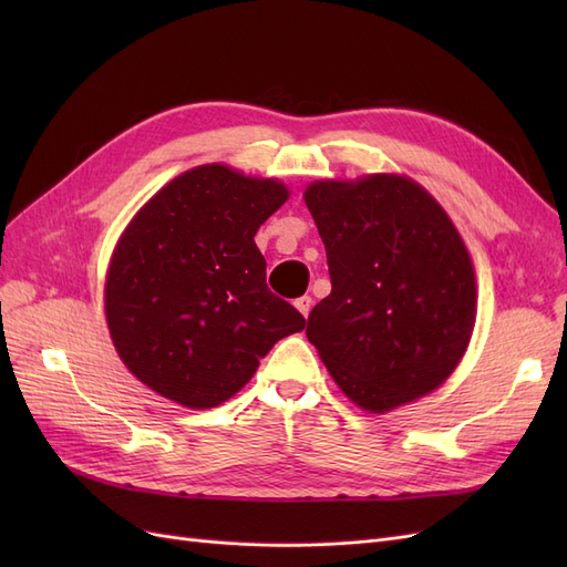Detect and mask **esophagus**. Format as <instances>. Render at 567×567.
Instances as JSON below:
<instances>
[{
  "instance_id": "1",
  "label": "esophagus",
  "mask_w": 567,
  "mask_h": 567,
  "mask_svg": "<svg viewBox=\"0 0 567 567\" xmlns=\"http://www.w3.org/2000/svg\"><path fill=\"white\" fill-rule=\"evenodd\" d=\"M296 307H298L302 317H307V315H310V310H312V298H310V296L298 298V300H296Z\"/></svg>"
}]
</instances>
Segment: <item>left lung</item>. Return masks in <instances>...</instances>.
Returning a JSON list of instances; mask_svg holds the SVG:
<instances>
[{"instance_id": "obj_1", "label": "left lung", "mask_w": 567, "mask_h": 567, "mask_svg": "<svg viewBox=\"0 0 567 567\" xmlns=\"http://www.w3.org/2000/svg\"><path fill=\"white\" fill-rule=\"evenodd\" d=\"M331 274L307 338L348 398L373 414L435 390L475 323L466 246L416 182L371 175L305 192Z\"/></svg>"}]
</instances>
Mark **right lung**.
I'll list each match as a JSON object with an SVG mask.
<instances>
[{"label": "right lung", "instance_id": "obj_1", "mask_svg": "<svg viewBox=\"0 0 567 567\" xmlns=\"http://www.w3.org/2000/svg\"><path fill=\"white\" fill-rule=\"evenodd\" d=\"M286 186L225 165L188 169L153 196L113 252L106 319L125 367L163 398L210 409L241 390L305 317L267 288L255 246Z\"/></svg>", "mask_w": 567, "mask_h": 567}]
</instances>
